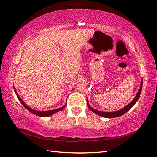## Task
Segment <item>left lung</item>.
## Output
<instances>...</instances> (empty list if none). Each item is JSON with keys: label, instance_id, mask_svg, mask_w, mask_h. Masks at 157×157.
<instances>
[{"label": "left lung", "instance_id": "8db88e82", "mask_svg": "<svg viewBox=\"0 0 157 157\" xmlns=\"http://www.w3.org/2000/svg\"><path fill=\"white\" fill-rule=\"evenodd\" d=\"M142 81L141 82V85H140V87L139 88V90L137 93V94H136V97L134 98V100L127 105L126 106H125L124 108L119 110V111H115V112H103V111H99L98 110H96L92 108L90 106L88 105V100H87V103H88V108L90 109V110H91L92 112H94L96 114H97L99 116H101L103 117H106V118H115V117H117L119 116H121L123 114H125V113L128 112L129 110L131 109L133 106L135 105V103L138 101V100L140 97V96L141 94V91H142Z\"/></svg>", "mask_w": 157, "mask_h": 157}]
</instances>
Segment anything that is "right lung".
Returning a JSON list of instances; mask_svg holds the SVG:
<instances>
[{
  "instance_id": "add662e5",
  "label": "right lung",
  "mask_w": 157,
  "mask_h": 157,
  "mask_svg": "<svg viewBox=\"0 0 157 157\" xmlns=\"http://www.w3.org/2000/svg\"><path fill=\"white\" fill-rule=\"evenodd\" d=\"M15 92L16 93L17 96L19 101L23 105V106H24V107L26 109H28L29 112H31V113H33V114L36 115L40 116V117H49V116L53 115V114H54V113H55L56 112L60 111H62V110L66 106V105H65L64 106H62V107H61V108H59V109H55V110H51V111H36V110H34V109H30L29 107H28V106L25 105V103L23 102V101L21 99V98L19 97L18 94H17V92L15 91Z\"/></svg>"
}]
</instances>
